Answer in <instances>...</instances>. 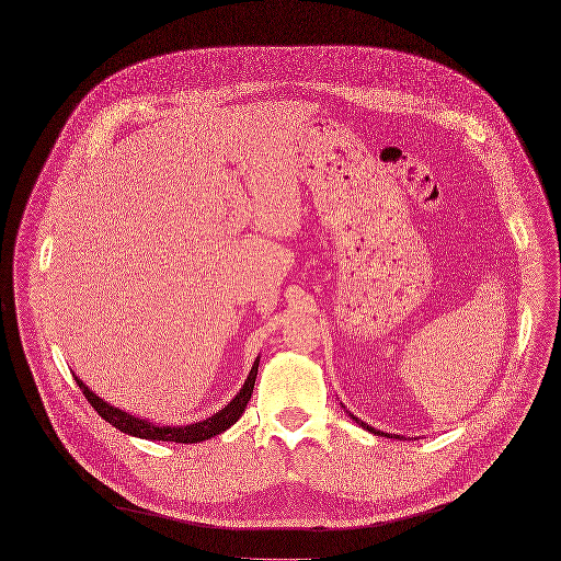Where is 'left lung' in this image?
Instances as JSON below:
<instances>
[{"label":"left lung","mask_w":561,"mask_h":561,"mask_svg":"<svg viewBox=\"0 0 561 561\" xmlns=\"http://www.w3.org/2000/svg\"><path fill=\"white\" fill-rule=\"evenodd\" d=\"M350 416H352V421H356V423H358V425H360V427H363V430H367V432H371V434H377V436H383V432H377V430H375V427H369V425H367V423H363V421H358V419H356V416H354V414H350ZM386 436H390V434H386ZM394 438H401V436H397V434H394Z\"/></svg>","instance_id":"1"}]
</instances>
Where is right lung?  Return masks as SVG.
<instances>
[{
  "label": "right lung",
  "instance_id": "obj_1",
  "mask_svg": "<svg viewBox=\"0 0 561 561\" xmlns=\"http://www.w3.org/2000/svg\"><path fill=\"white\" fill-rule=\"evenodd\" d=\"M257 367H260V356L253 360V367L249 371V377L244 381V386L240 388V392L231 399L229 405H225L222 410H218L214 416L205 419V421H196L192 425H156L149 423L147 419L134 416L129 412H123L114 405H110L107 401H103L101 397H96L77 375L75 381L81 388V392L85 394V399L90 401V405L99 412V416L103 421H107L110 425H114L118 432L127 434V436H136V438H145V440H167V443H203L209 440L222 432H227L233 423L240 421V416L247 410V403L251 401L253 388H255V379H257Z\"/></svg>",
  "mask_w": 561,
  "mask_h": 561
}]
</instances>
